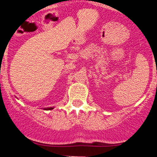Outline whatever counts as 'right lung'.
<instances>
[{"instance_id": "add662e5", "label": "right lung", "mask_w": 157, "mask_h": 157, "mask_svg": "<svg viewBox=\"0 0 157 157\" xmlns=\"http://www.w3.org/2000/svg\"><path fill=\"white\" fill-rule=\"evenodd\" d=\"M51 109H52V108H46L45 109V110H51Z\"/></svg>"}]
</instances>
